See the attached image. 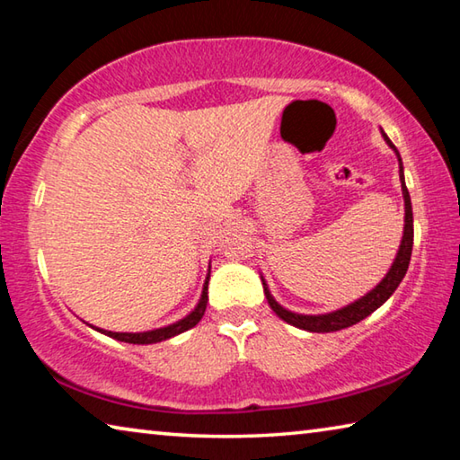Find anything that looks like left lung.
I'll list each match as a JSON object with an SVG mask.
<instances>
[{"label":"left lung","mask_w":460,"mask_h":460,"mask_svg":"<svg viewBox=\"0 0 460 460\" xmlns=\"http://www.w3.org/2000/svg\"><path fill=\"white\" fill-rule=\"evenodd\" d=\"M381 136H384L385 144L392 147L398 155L400 162V182H402V194H403V208H406V215H403V237L398 253H395V260L392 263V268L385 274V278L381 282L369 290L365 296H361L359 300L351 302V305L342 306L334 313H326V314H298L292 313V310H286L284 306H279L274 296H271L270 288L266 284V279L261 278L263 284V292H266L268 305L271 306V310L286 321L288 324L296 326V329L308 331V332H334L341 329H347V326H353L357 323H361L363 318H367L371 313L384 305V302L395 292V288L400 286V282L406 276L408 266H410V258H411V245H414V217H411V200H410V192L406 189V181H403V166H402V158L398 147L392 144V139L385 136V131L381 129Z\"/></svg>","instance_id":"obj_1"}]
</instances>
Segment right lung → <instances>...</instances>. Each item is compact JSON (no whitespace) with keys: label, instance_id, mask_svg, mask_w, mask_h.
<instances>
[{"label":"right lung","instance_id":"right-lung-1","mask_svg":"<svg viewBox=\"0 0 460 460\" xmlns=\"http://www.w3.org/2000/svg\"><path fill=\"white\" fill-rule=\"evenodd\" d=\"M208 278H211V270H208L207 279H205V286H202V294H200V300L199 305L194 306L192 313L189 316L181 318L178 323H172L168 326H162V329H154V331H146V332H113V331H103V329H97V326H93V329L107 334V337L111 339H118L121 342H131V345H152V342H160V341H166V339H172L176 334H181L184 331L192 329V326H197L199 321L205 314L207 310V302H208Z\"/></svg>","mask_w":460,"mask_h":460}]
</instances>
